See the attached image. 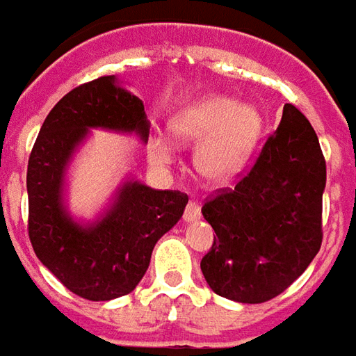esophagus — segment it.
I'll list each match as a JSON object with an SVG mask.
<instances>
[{
  "mask_svg": "<svg viewBox=\"0 0 356 356\" xmlns=\"http://www.w3.org/2000/svg\"><path fill=\"white\" fill-rule=\"evenodd\" d=\"M201 218V207L195 203V201H190L188 205H186V211H184V220L186 222H195Z\"/></svg>",
  "mask_w": 356,
  "mask_h": 356,
  "instance_id": "34e87169",
  "label": "esophagus"
}]
</instances>
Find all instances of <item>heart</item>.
<instances>
[{"instance_id":"1","label":"heart","mask_w":356,"mask_h":356,"mask_svg":"<svg viewBox=\"0 0 356 356\" xmlns=\"http://www.w3.org/2000/svg\"><path fill=\"white\" fill-rule=\"evenodd\" d=\"M170 130L180 143H199L195 168L211 184H224L245 165L263 132V117L253 105H239L232 97L211 95L170 118ZM153 163H172V145L155 138L149 145Z\"/></svg>"}]
</instances>
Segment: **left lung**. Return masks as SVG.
<instances>
[{"label":"left lung","mask_w":356,"mask_h":356,"mask_svg":"<svg viewBox=\"0 0 356 356\" xmlns=\"http://www.w3.org/2000/svg\"><path fill=\"white\" fill-rule=\"evenodd\" d=\"M324 186L318 138L303 113L286 103L253 166L201 209L216 234L201 261L214 293L264 303L286 291L322 245Z\"/></svg>","instance_id":"1"}]
</instances>
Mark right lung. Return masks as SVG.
<instances>
[{"label":"right lung","instance_id":"add662e5","mask_svg":"<svg viewBox=\"0 0 356 356\" xmlns=\"http://www.w3.org/2000/svg\"><path fill=\"white\" fill-rule=\"evenodd\" d=\"M88 128L149 134L142 99L95 78L70 90L45 117L26 172L29 236L36 257L63 286L88 301L130 293L147 270L153 247L184 214L188 195L126 182L93 226L72 222L61 201L63 176Z\"/></svg>","mask_w":356,"mask_h":356}]
</instances>
